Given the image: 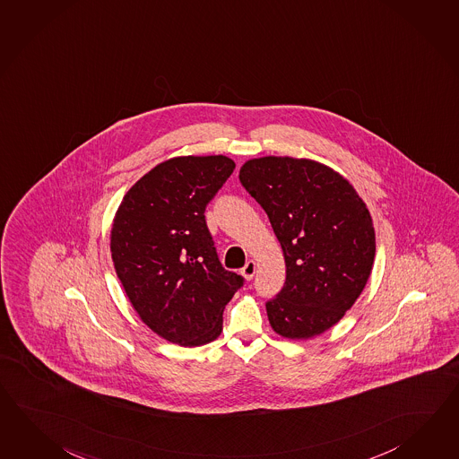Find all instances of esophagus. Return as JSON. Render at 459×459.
<instances>
[{
  "label": "esophagus",
  "instance_id": "34e87169",
  "mask_svg": "<svg viewBox=\"0 0 459 459\" xmlns=\"http://www.w3.org/2000/svg\"><path fill=\"white\" fill-rule=\"evenodd\" d=\"M255 273H256V263H255V261H247L246 266L241 269V274H243L247 281H251V279L255 277Z\"/></svg>",
  "mask_w": 459,
  "mask_h": 459
}]
</instances>
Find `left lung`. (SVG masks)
Segmentation results:
<instances>
[{"label": "left lung", "instance_id": "obj_1", "mask_svg": "<svg viewBox=\"0 0 459 459\" xmlns=\"http://www.w3.org/2000/svg\"><path fill=\"white\" fill-rule=\"evenodd\" d=\"M239 182L266 212L286 261V282L266 302L274 331L309 339L331 329L372 273V218L352 185L317 161H246Z\"/></svg>", "mask_w": 459, "mask_h": 459}]
</instances>
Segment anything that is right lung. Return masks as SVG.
<instances>
[{
    "label": "right lung",
    "instance_id": "right-lung-1",
    "mask_svg": "<svg viewBox=\"0 0 459 459\" xmlns=\"http://www.w3.org/2000/svg\"><path fill=\"white\" fill-rule=\"evenodd\" d=\"M233 170L223 155L163 161L128 190L112 224L114 266L134 309L173 343L214 341L224 306L245 286L220 263L204 218Z\"/></svg>",
    "mask_w": 459,
    "mask_h": 459
}]
</instances>
